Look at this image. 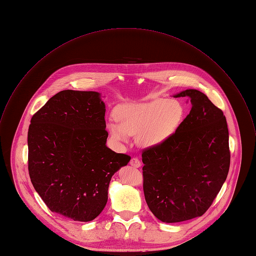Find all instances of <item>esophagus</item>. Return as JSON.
<instances>
[{
  "label": "esophagus",
  "instance_id": "34e87169",
  "mask_svg": "<svg viewBox=\"0 0 256 256\" xmlns=\"http://www.w3.org/2000/svg\"><path fill=\"white\" fill-rule=\"evenodd\" d=\"M130 165L134 168H139V167H141V162L138 158H132L130 161Z\"/></svg>",
  "mask_w": 256,
  "mask_h": 256
}]
</instances>
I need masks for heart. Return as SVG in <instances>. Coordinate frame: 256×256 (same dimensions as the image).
<instances>
[{
    "instance_id": "1",
    "label": "heart",
    "mask_w": 256,
    "mask_h": 256,
    "mask_svg": "<svg viewBox=\"0 0 256 256\" xmlns=\"http://www.w3.org/2000/svg\"><path fill=\"white\" fill-rule=\"evenodd\" d=\"M184 106L176 100L155 99L145 103L128 104L115 112L116 121L106 129L113 141L126 143L128 136H137L143 147H156L176 132L184 117Z\"/></svg>"
}]
</instances>
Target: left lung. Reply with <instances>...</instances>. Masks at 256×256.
Returning <instances> with one entry per match:
<instances>
[{
  "label": "left lung",
  "instance_id": "left-lung-1",
  "mask_svg": "<svg viewBox=\"0 0 256 256\" xmlns=\"http://www.w3.org/2000/svg\"><path fill=\"white\" fill-rule=\"evenodd\" d=\"M192 109L170 138L143 151V190L153 214L163 222L202 216L226 180L230 152L224 112L206 94L186 89Z\"/></svg>",
  "mask_w": 256,
  "mask_h": 256
}]
</instances>
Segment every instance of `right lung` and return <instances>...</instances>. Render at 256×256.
Masks as SVG:
<instances>
[{
    "instance_id": "add662e5",
    "label": "right lung",
    "mask_w": 256,
    "mask_h": 256,
    "mask_svg": "<svg viewBox=\"0 0 256 256\" xmlns=\"http://www.w3.org/2000/svg\"><path fill=\"white\" fill-rule=\"evenodd\" d=\"M105 104L95 91L62 90L30 120L28 174L48 208L90 222L108 200L112 176L131 157L106 146Z\"/></svg>"
}]
</instances>
